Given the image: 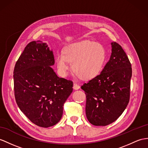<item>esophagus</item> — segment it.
<instances>
[{
  "mask_svg": "<svg viewBox=\"0 0 148 148\" xmlns=\"http://www.w3.org/2000/svg\"><path fill=\"white\" fill-rule=\"evenodd\" d=\"M80 88V86L79 85H78L77 84H76V83H73V88L75 90H78L79 88Z\"/></svg>",
  "mask_w": 148,
  "mask_h": 148,
  "instance_id": "1",
  "label": "esophagus"
}]
</instances>
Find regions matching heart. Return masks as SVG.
Listing matches in <instances>:
<instances>
[{
    "instance_id": "obj_1",
    "label": "heart",
    "mask_w": 148,
    "mask_h": 148,
    "mask_svg": "<svg viewBox=\"0 0 148 148\" xmlns=\"http://www.w3.org/2000/svg\"><path fill=\"white\" fill-rule=\"evenodd\" d=\"M106 51L104 46L95 41L84 40L66 46L63 53L56 56L58 70L62 76H66L71 70L77 76L88 80L97 76L105 64Z\"/></svg>"
}]
</instances>
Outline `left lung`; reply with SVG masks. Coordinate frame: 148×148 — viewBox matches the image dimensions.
Listing matches in <instances>:
<instances>
[{"label":"left lung","mask_w":148,"mask_h":148,"mask_svg":"<svg viewBox=\"0 0 148 148\" xmlns=\"http://www.w3.org/2000/svg\"><path fill=\"white\" fill-rule=\"evenodd\" d=\"M110 59L100 73L82 86L86 97L85 112L90 123L106 126L116 121L128 105L131 64L116 42H112Z\"/></svg>","instance_id":"left-lung-1"}]
</instances>
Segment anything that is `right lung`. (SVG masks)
<instances>
[{"mask_svg":"<svg viewBox=\"0 0 148 148\" xmlns=\"http://www.w3.org/2000/svg\"><path fill=\"white\" fill-rule=\"evenodd\" d=\"M52 49L46 42L32 41L24 48L14 70L16 101L32 123L42 127L56 124L63 105L73 92V82L60 78Z\"/></svg>","mask_w":148,"mask_h":148,"instance_id":"right-lung-1","label":"right lung"}]
</instances>
